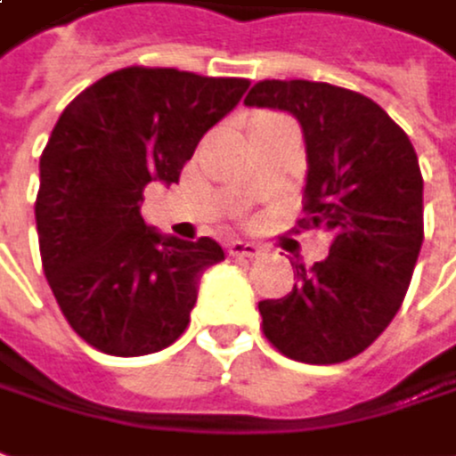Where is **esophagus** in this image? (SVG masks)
Listing matches in <instances>:
<instances>
[{
  "label": "esophagus",
  "mask_w": 456,
  "mask_h": 456,
  "mask_svg": "<svg viewBox=\"0 0 456 456\" xmlns=\"http://www.w3.org/2000/svg\"><path fill=\"white\" fill-rule=\"evenodd\" d=\"M262 249L252 244V241H241L234 240L229 244V256H240V259H254V256H259Z\"/></svg>",
  "instance_id": "1"
}]
</instances>
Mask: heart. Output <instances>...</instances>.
Segmentation results:
<instances>
[{"mask_svg":"<svg viewBox=\"0 0 456 456\" xmlns=\"http://www.w3.org/2000/svg\"><path fill=\"white\" fill-rule=\"evenodd\" d=\"M269 119H280V117H274V114H262V117H256V119H254V124L269 122Z\"/></svg>","mask_w":456,"mask_h":456,"instance_id":"1","label":"heart"}]
</instances>
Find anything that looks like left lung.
Returning a JSON list of instances; mask_svg holds the SVG:
<instances>
[{
	"label": "left lung",
	"instance_id": "left-lung-1",
	"mask_svg": "<svg viewBox=\"0 0 456 456\" xmlns=\"http://www.w3.org/2000/svg\"><path fill=\"white\" fill-rule=\"evenodd\" d=\"M247 107L289 111L306 144L299 229L332 234L330 256L297 265L281 299L259 302L262 330L284 357H357L402 306L422 249V172L399 124L370 97L306 79H265Z\"/></svg>",
	"mask_w": 456,
	"mask_h": 456
}]
</instances>
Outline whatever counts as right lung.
<instances>
[{
  "mask_svg": "<svg viewBox=\"0 0 456 456\" xmlns=\"http://www.w3.org/2000/svg\"><path fill=\"white\" fill-rule=\"evenodd\" d=\"M247 86L237 77L126 67L61 111L39 159L34 216L46 281L86 345L142 357L187 330L200 280L224 249L144 224L142 191L179 182L200 139Z\"/></svg>",
  "mask_w": 456,
  "mask_h": 456,
  "instance_id": "1",
  "label": "right lung"
}]
</instances>
